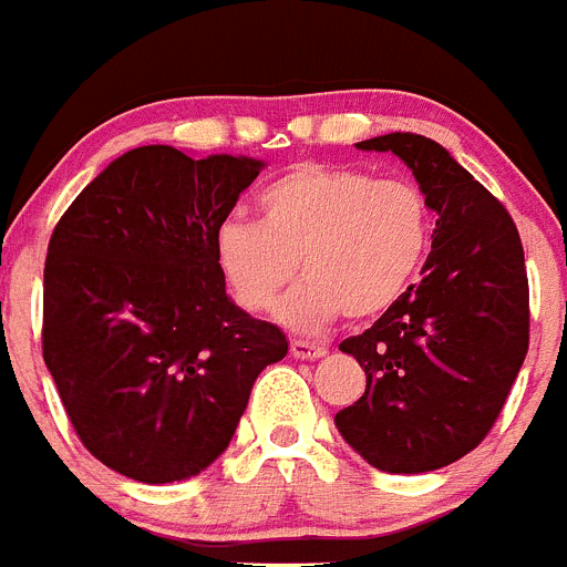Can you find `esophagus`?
<instances>
[{
    "label": "esophagus",
    "instance_id": "1",
    "mask_svg": "<svg viewBox=\"0 0 567 567\" xmlns=\"http://www.w3.org/2000/svg\"><path fill=\"white\" fill-rule=\"evenodd\" d=\"M289 352L298 360H320L327 358L329 349L320 343H309V340H292V343H289Z\"/></svg>",
    "mask_w": 567,
    "mask_h": 567
}]
</instances>
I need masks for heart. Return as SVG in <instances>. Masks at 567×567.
Wrapping results in <instances>:
<instances>
[{"label": "heart", "mask_w": 567, "mask_h": 567, "mask_svg": "<svg viewBox=\"0 0 567 567\" xmlns=\"http://www.w3.org/2000/svg\"><path fill=\"white\" fill-rule=\"evenodd\" d=\"M260 221L215 229V264L247 312H267L295 269L303 280L278 318L320 332L349 315L378 318L412 287L432 247L434 215L423 189L363 169L300 164L258 195Z\"/></svg>", "instance_id": "obj_1"}]
</instances>
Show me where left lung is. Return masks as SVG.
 <instances>
[{
  "label": "left lung",
  "mask_w": 567,
  "mask_h": 567,
  "mask_svg": "<svg viewBox=\"0 0 567 567\" xmlns=\"http://www.w3.org/2000/svg\"><path fill=\"white\" fill-rule=\"evenodd\" d=\"M394 153L437 215L423 280L340 352L365 372L334 414L343 440L389 474H423L474 452L528 352V275L508 209L452 153L417 133L365 138Z\"/></svg>",
  "instance_id": "8db88e82"
}]
</instances>
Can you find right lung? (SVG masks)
<instances>
[{"instance_id":"right-lung-1","label":"right lung","mask_w":567,"mask_h":567,"mask_svg":"<svg viewBox=\"0 0 567 567\" xmlns=\"http://www.w3.org/2000/svg\"><path fill=\"white\" fill-rule=\"evenodd\" d=\"M264 162L167 144L118 155L62 215L44 260L42 354L90 454L138 483L227 452L287 334L227 295L215 229Z\"/></svg>"}]
</instances>
